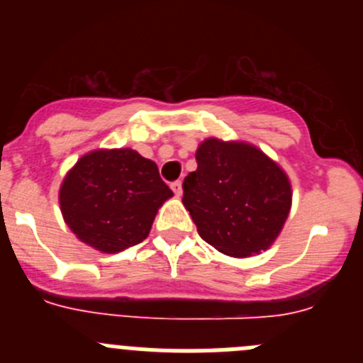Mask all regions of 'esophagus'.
<instances>
[{"label":"esophagus","instance_id":"esophagus-1","mask_svg":"<svg viewBox=\"0 0 363 363\" xmlns=\"http://www.w3.org/2000/svg\"><path fill=\"white\" fill-rule=\"evenodd\" d=\"M172 191H174V195L179 199V196L182 195V182L181 181L172 182Z\"/></svg>","mask_w":363,"mask_h":363}]
</instances>
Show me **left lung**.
Returning a JSON list of instances; mask_svg holds the SVG:
<instances>
[{
    "label": "left lung",
    "mask_w": 363,
    "mask_h": 363,
    "mask_svg": "<svg viewBox=\"0 0 363 363\" xmlns=\"http://www.w3.org/2000/svg\"><path fill=\"white\" fill-rule=\"evenodd\" d=\"M196 163L182 182V203L199 235L233 258L269 250L291 207L283 168L255 145L219 138L199 145Z\"/></svg>",
    "instance_id": "1"
}]
</instances>
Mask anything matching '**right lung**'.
I'll list each match as a JSON object with an SVG mask.
<instances>
[{"mask_svg": "<svg viewBox=\"0 0 363 363\" xmlns=\"http://www.w3.org/2000/svg\"><path fill=\"white\" fill-rule=\"evenodd\" d=\"M170 196L155 161L133 149H98L63 179L60 205L77 239L111 255L140 244Z\"/></svg>", "mask_w": 363, "mask_h": 363, "instance_id": "add662e5", "label": "right lung"}]
</instances>
